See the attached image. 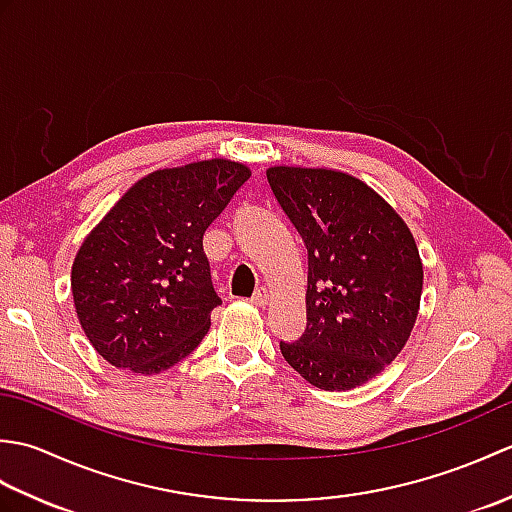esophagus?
<instances>
[{"instance_id": "1", "label": "esophagus", "mask_w": 512, "mask_h": 512, "mask_svg": "<svg viewBox=\"0 0 512 512\" xmlns=\"http://www.w3.org/2000/svg\"><path fill=\"white\" fill-rule=\"evenodd\" d=\"M250 301H253L255 306H262V308H264L266 303H268V290H266V288H257L255 295L250 297Z\"/></svg>"}]
</instances>
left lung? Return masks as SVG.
<instances>
[{
  "instance_id": "obj_1",
  "label": "left lung",
  "mask_w": 512,
  "mask_h": 512,
  "mask_svg": "<svg viewBox=\"0 0 512 512\" xmlns=\"http://www.w3.org/2000/svg\"><path fill=\"white\" fill-rule=\"evenodd\" d=\"M266 178L308 250L306 330L279 350L314 387L363 385L394 361L416 323V242L398 213L347 173L273 167Z\"/></svg>"
}]
</instances>
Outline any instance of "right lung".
<instances>
[{"mask_svg": "<svg viewBox=\"0 0 512 512\" xmlns=\"http://www.w3.org/2000/svg\"><path fill=\"white\" fill-rule=\"evenodd\" d=\"M250 171L231 160L138 180L85 239L72 297L94 350L114 367L158 374L189 356L222 303L202 237Z\"/></svg>", "mask_w": 512, "mask_h": 512, "instance_id": "1", "label": "right lung"}]
</instances>
